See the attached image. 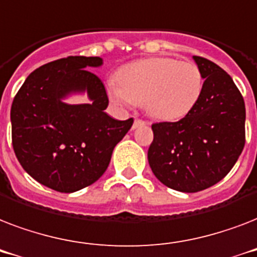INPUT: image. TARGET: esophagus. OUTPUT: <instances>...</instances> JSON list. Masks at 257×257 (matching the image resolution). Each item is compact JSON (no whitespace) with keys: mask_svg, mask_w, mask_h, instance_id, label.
I'll use <instances>...</instances> for the list:
<instances>
[{"mask_svg":"<svg viewBox=\"0 0 257 257\" xmlns=\"http://www.w3.org/2000/svg\"><path fill=\"white\" fill-rule=\"evenodd\" d=\"M149 122H147V121L144 120H140V118H136L135 120V122H133V129L139 128V126H143V125H148Z\"/></svg>","mask_w":257,"mask_h":257,"instance_id":"esophagus-1","label":"esophagus"}]
</instances>
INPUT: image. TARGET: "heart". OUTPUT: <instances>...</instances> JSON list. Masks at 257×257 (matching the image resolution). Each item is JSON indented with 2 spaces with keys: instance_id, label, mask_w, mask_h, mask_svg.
I'll list each match as a JSON object with an SVG mask.
<instances>
[{
  "instance_id": "1",
  "label": "heart",
  "mask_w": 257,
  "mask_h": 257,
  "mask_svg": "<svg viewBox=\"0 0 257 257\" xmlns=\"http://www.w3.org/2000/svg\"><path fill=\"white\" fill-rule=\"evenodd\" d=\"M203 88V73L196 64L152 57L122 66L118 81L106 82V94L118 106L139 102L149 116L169 121L187 116L197 104Z\"/></svg>"
}]
</instances>
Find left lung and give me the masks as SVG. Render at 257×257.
Segmentation results:
<instances>
[{
    "mask_svg": "<svg viewBox=\"0 0 257 257\" xmlns=\"http://www.w3.org/2000/svg\"><path fill=\"white\" fill-rule=\"evenodd\" d=\"M204 88L197 104L176 122L152 125L151 169L175 191H203L223 180L245 144V105L229 74L207 58L193 56Z\"/></svg>",
    "mask_w": 257,
    "mask_h": 257,
    "instance_id": "obj_1",
    "label": "left lung"
}]
</instances>
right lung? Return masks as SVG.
Wrapping results in <instances>:
<instances>
[{"instance_id":"1","label":"right lung","mask_w":257,"mask_h":257,"mask_svg":"<svg viewBox=\"0 0 257 257\" xmlns=\"http://www.w3.org/2000/svg\"><path fill=\"white\" fill-rule=\"evenodd\" d=\"M102 58L70 56L40 66L28 76L10 109L12 143L20 164L36 181L57 192L80 191L100 179L133 118L118 121L100 78L89 68ZM86 92L89 104L64 99Z\"/></svg>"}]
</instances>
